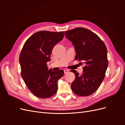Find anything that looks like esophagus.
<instances>
[{
	"label": "esophagus",
	"instance_id": "obj_1",
	"mask_svg": "<svg viewBox=\"0 0 125 125\" xmlns=\"http://www.w3.org/2000/svg\"><path fill=\"white\" fill-rule=\"evenodd\" d=\"M69 71V69H66L64 70V73H68Z\"/></svg>",
	"mask_w": 125,
	"mask_h": 125
}]
</instances>
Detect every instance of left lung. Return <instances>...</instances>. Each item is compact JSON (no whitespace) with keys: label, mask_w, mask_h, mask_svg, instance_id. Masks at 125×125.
<instances>
[{"label":"left lung","mask_w":125,"mask_h":125,"mask_svg":"<svg viewBox=\"0 0 125 125\" xmlns=\"http://www.w3.org/2000/svg\"><path fill=\"white\" fill-rule=\"evenodd\" d=\"M65 35L74 45L77 54L75 59L85 65L81 75L76 70H71L75 76L71 89L79 96L91 95L105 78L108 65L107 48L96 34L85 28L72 29L65 32Z\"/></svg>","instance_id":"8db88e82"}]
</instances>
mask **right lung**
<instances>
[{
  "label": "right lung",
  "mask_w": 125,
  "mask_h": 125,
  "mask_svg": "<svg viewBox=\"0 0 125 125\" xmlns=\"http://www.w3.org/2000/svg\"><path fill=\"white\" fill-rule=\"evenodd\" d=\"M63 36V32H37L26 41L21 51V77L30 91L37 97L46 99L57 92V81L64 71L48 70L47 62L50 60L54 47Z\"/></svg>",
  "instance_id": "add662e5"
}]
</instances>
